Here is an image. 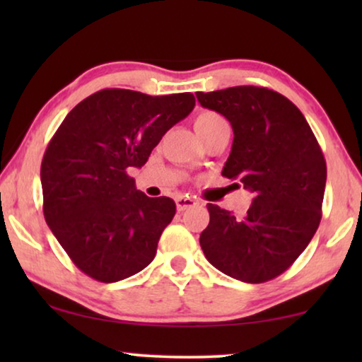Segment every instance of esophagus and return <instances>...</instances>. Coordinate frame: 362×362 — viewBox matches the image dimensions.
Masks as SVG:
<instances>
[{"mask_svg": "<svg viewBox=\"0 0 362 362\" xmlns=\"http://www.w3.org/2000/svg\"><path fill=\"white\" fill-rule=\"evenodd\" d=\"M199 204L196 199H192V197H177L176 199V207L177 211H186L189 209V207H194Z\"/></svg>", "mask_w": 362, "mask_h": 362, "instance_id": "1", "label": "esophagus"}]
</instances>
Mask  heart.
<instances>
[{"label":"heart","instance_id":"1","mask_svg":"<svg viewBox=\"0 0 362 362\" xmlns=\"http://www.w3.org/2000/svg\"><path fill=\"white\" fill-rule=\"evenodd\" d=\"M222 125H227V123L224 118H222L219 113H216V112L204 110V112L197 113L194 118V130L197 133V136H199V140L202 136H206L207 133L214 132L216 128H219Z\"/></svg>","mask_w":362,"mask_h":362}]
</instances>
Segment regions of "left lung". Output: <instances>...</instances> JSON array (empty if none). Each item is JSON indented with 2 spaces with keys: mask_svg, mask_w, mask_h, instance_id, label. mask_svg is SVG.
Wrapping results in <instances>:
<instances>
[{
  "mask_svg": "<svg viewBox=\"0 0 362 362\" xmlns=\"http://www.w3.org/2000/svg\"><path fill=\"white\" fill-rule=\"evenodd\" d=\"M196 97L224 115L234 132L222 176L254 194L244 217L207 204L211 219L201 249L222 274L264 284L284 274L318 229L325 156L303 113L279 92L240 86Z\"/></svg>",
  "mask_w": 362,
  "mask_h": 362,
  "instance_id": "1",
  "label": "left lung"
}]
</instances>
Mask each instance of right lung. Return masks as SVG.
<instances>
[{"instance_id": "right-lung-1", "label": "right lung", "mask_w": 362, "mask_h": 362, "mask_svg": "<svg viewBox=\"0 0 362 362\" xmlns=\"http://www.w3.org/2000/svg\"><path fill=\"white\" fill-rule=\"evenodd\" d=\"M196 105L189 92L151 97L127 88L92 93L69 112L41 165L44 217L83 274L103 284L151 264L176 214L170 197H148L128 176Z\"/></svg>"}]
</instances>
